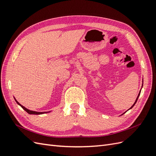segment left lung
<instances>
[{
  "label": "left lung",
  "instance_id": "1",
  "mask_svg": "<svg viewBox=\"0 0 156 156\" xmlns=\"http://www.w3.org/2000/svg\"><path fill=\"white\" fill-rule=\"evenodd\" d=\"M140 91L141 90H140V92H139V95H138V96H137V98H136V101H135V103H134V104L133 105H132L131 107H130V108H129V109H131V108H133V107L135 105V103H136V101H137V100H138V98H139V95H140ZM125 113V112H124Z\"/></svg>",
  "mask_w": 156,
  "mask_h": 156
}]
</instances>
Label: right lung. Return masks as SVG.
Returning <instances> with one entry per match:
<instances>
[{"label": "right lung", "instance_id": "right-lung-1", "mask_svg": "<svg viewBox=\"0 0 156 156\" xmlns=\"http://www.w3.org/2000/svg\"><path fill=\"white\" fill-rule=\"evenodd\" d=\"M15 100H16V101L17 102V103L18 105H20L23 109H24L26 112H27L28 113H29V114H30V115H41V114H44V113H47L48 112H36V111H30V110H29V109H27V108H25V107H23V105H21L20 103H19L16 99H15Z\"/></svg>", "mask_w": 156, "mask_h": 156}]
</instances>
